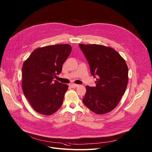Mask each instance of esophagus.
I'll return each mask as SVG.
<instances>
[{
  "instance_id": "obj_1",
  "label": "esophagus",
  "mask_w": 152,
  "mask_h": 152,
  "mask_svg": "<svg viewBox=\"0 0 152 152\" xmlns=\"http://www.w3.org/2000/svg\"><path fill=\"white\" fill-rule=\"evenodd\" d=\"M70 86H71V87H73V88H76V87H77L79 86L78 84H71Z\"/></svg>"
}]
</instances>
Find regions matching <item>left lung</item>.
Returning <instances> with one entry per match:
<instances>
[{
    "instance_id": "8db88e82",
    "label": "left lung",
    "mask_w": 152,
    "mask_h": 152,
    "mask_svg": "<svg viewBox=\"0 0 152 152\" xmlns=\"http://www.w3.org/2000/svg\"><path fill=\"white\" fill-rule=\"evenodd\" d=\"M88 61L96 86H86L84 104L97 115L110 112L118 105L128 83V68L114 49L99 44H79Z\"/></svg>"
}]
</instances>
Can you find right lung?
Wrapping results in <instances>:
<instances>
[{
  "label": "right lung",
  "mask_w": 152,
  "mask_h": 152,
  "mask_svg": "<svg viewBox=\"0 0 152 152\" xmlns=\"http://www.w3.org/2000/svg\"><path fill=\"white\" fill-rule=\"evenodd\" d=\"M72 50L69 44L47 45L36 49L23 63L22 89L36 112L51 115L61 106L68 86L53 81Z\"/></svg>",
  "instance_id": "right-lung-1"
}]
</instances>
